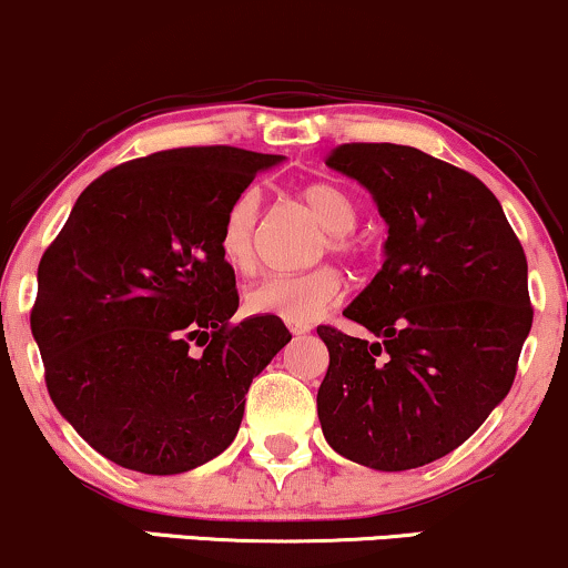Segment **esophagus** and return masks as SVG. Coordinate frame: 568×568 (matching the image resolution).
<instances>
[{"label": "esophagus", "mask_w": 568, "mask_h": 568, "mask_svg": "<svg viewBox=\"0 0 568 568\" xmlns=\"http://www.w3.org/2000/svg\"><path fill=\"white\" fill-rule=\"evenodd\" d=\"M290 332L295 334V337H303V334L311 332V324H290Z\"/></svg>", "instance_id": "esophagus-1"}]
</instances>
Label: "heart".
Listing matches in <instances>:
<instances>
[{"instance_id":"heart-1","label":"heart","mask_w":568,"mask_h":568,"mask_svg":"<svg viewBox=\"0 0 568 568\" xmlns=\"http://www.w3.org/2000/svg\"><path fill=\"white\" fill-rule=\"evenodd\" d=\"M300 200L328 231V250L337 252V255H349L355 250L349 231L358 223V205H355L353 194L334 181H313V184L300 189ZM255 234L257 197L255 192H244L226 207L219 229L221 257L231 271H255ZM339 292V271L332 265H318L313 271L278 273V276H268L252 284L244 295V307L255 316H273L286 321V324H307L337 303Z\"/></svg>"}]
</instances>
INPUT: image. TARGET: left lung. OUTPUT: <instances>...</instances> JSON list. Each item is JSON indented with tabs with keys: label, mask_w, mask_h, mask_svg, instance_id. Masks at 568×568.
I'll return each instance as SVG.
<instances>
[{
	"label": "left lung",
	"mask_w": 568,
	"mask_h": 568,
	"mask_svg": "<svg viewBox=\"0 0 568 568\" xmlns=\"http://www.w3.org/2000/svg\"><path fill=\"white\" fill-rule=\"evenodd\" d=\"M326 165L363 184L387 223L382 271L318 326L326 443L353 464L408 471L464 445L503 403L531 328L527 257L477 176L403 144H342Z\"/></svg>",
	"instance_id": "left-lung-1"
}]
</instances>
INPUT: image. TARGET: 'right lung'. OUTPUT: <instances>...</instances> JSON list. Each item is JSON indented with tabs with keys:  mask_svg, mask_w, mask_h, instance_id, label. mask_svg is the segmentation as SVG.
<instances>
[{
	"mask_svg": "<svg viewBox=\"0 0 568 568\" xmlns=\"http://www.w3.org/2000/svg\"><path fill=\"white\" fill-rule=\"evenodd\" d=\"M282 160L236 146L131 160L83 189L41 257L31 332L49 397L113 464L168 477L221 455L292 339L282 318L231 324L240 295L219 250L226 207Z\"/></svg>",
	"mask_w": 568,
	"mask_h": 568,
	"instance_id": "add662e5",
	"label": "right lung"
}]
</instances>
